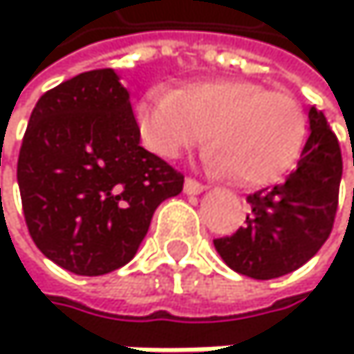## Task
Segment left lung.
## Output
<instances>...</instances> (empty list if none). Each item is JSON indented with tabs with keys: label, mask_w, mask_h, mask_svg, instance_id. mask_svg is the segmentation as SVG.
Instances as JSON below:
<instances>
[{
	"label": "left lung",
	"mask_w": 354,
	"mask_h": 354,
	"mask_svg": "<svg viewBox=\"0 0 354 354\" xmlns=\"http://www.w3.org/2000/svg\"><path fill=\"white\" fill-rule=\"evenodd\" d=\"M17 180L35 246L78 276L127 266L159 203L185 183L140 146L129 93L114 70L78 74L37 100Z\"/></svg>",
	"instance_id": "obj_1"
}]
</instances>
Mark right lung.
Listing matches in <instances>:
<instances>
[{
  "mask_svg": "<svg viewBox=\"0 0 354 354\" xmlns=\"http://www.w3.org/2000/svg\"><path fill=\"white\" fill-rule=\"evenodd\" d=\"M342 157L327 118L308 110V140L289 178L248 195L250 214L234 236L214 242L221 259L242 276L270 280L291 274L319 252L331 234Z\"/></svg>",
  "mask_w": 354,
  "mask_h": 354,
  "instance_id": "1",
  "label": "right lung"
}]
</instances>
